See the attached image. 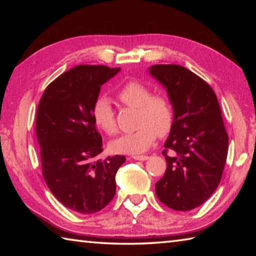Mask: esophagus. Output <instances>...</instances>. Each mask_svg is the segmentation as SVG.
Returning <instances> with one entry per match:
<instances>
[{"mask_svg": "<svg viewBox=\"0 0 256 256\" xmlns=\"http://www.w3.org/2000/svg\"><path fill=\"white\" fill-rule=\"evenodd\" d=\"M134 160H138V162H144V160L148 159V156H133L132 157Z\"/></svg>", "mask_w": 256, "mask_h": 256, "instance_id": "esophagus-1", "label": "esophagus"}]
</instances>
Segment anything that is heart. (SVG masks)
<instances>
[{"mask_svg": "<svg viewBox=\"0 0 256 256\" xmlns=\"http://www.w3.org/2000/svg\"><path fill=\"white\" fill-rule=\"evenodd\" d=\"M118 98L125 106L136 108V124L138 126L125 133L110 144L118 154H138L148 150L156 136H164L172 128L174 112L170 100L162 94H151L149 88L138 81H130L118 92ZM94 124L104 132L112 136L118 131L115 112L107 97H99L92 106Z\"/></svg>", "mask_w": 256, "mask_h": 256, "instance_id": "1", "label": "heart"}]
</instances>
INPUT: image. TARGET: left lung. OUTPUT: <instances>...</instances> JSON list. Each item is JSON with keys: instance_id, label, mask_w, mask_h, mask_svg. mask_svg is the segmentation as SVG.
Here are the masks:
<instances>
[{"instance_id": "8db88e82", "label": "left lung", "mask_w": 256, "mask_h": 256, "mask_svg": "<svg viewBox=\"0 0 256 256\" xmlns=\"http://www.w3.org/2000/svg\"><path fill=\"white\" fill-rule=\"evenodd\" d=\"M148 72L166 89L174 112L162 151L167 170L156 183V194L172 210H192L218 188L226 164L228 136L218 99L204 80L184 66L156 64Z\"/></svg>"}]
</instances>
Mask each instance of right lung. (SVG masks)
<instances>
[{
  "instance_id": "obj_1",
  "label": "right lung",
  "mask_w": 256,
  "mask_h": 256,
  "mask_svg": "<svg viewBox=\"0 0 256 256\" xmlns=\"http://www.w3.org/2000/svg\"><path fill=\"white\" fill-rule=\"evenodd\" d=\"M120 70L78 66L50 84L38 105L42 176L54 196L80 214H94L112 200L116 172L126 160L118 154L96 160L102 138L92 118L102 86Z\"/></svg>"
}]
</instances>
